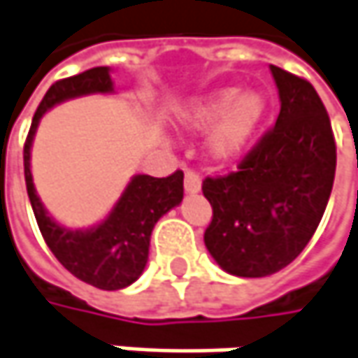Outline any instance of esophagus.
I'll use <instances>...</instances> for the list:
<instances>
[{"label":"esophagus","mask_w":358,"mask_h":358,"mask_svg":"<svg viewBox=\"0 0 358 358\" xmlns=\"http://www.w3.org/2000/svg\"><path fill=\"white\" fill-rule=\"evenodd\" d=\"M184 190L186 192H190V194H194V192H199L200 190V174L196 170H186V174H184Z\"/></svg>","instance_id":"obj_1"}]
</instances>
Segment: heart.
<instances>
[{
	"label": "heart",
	"instance_id": "heart-1",
	"mask_svg": "<svg viewBox=\"0 0 358 358\" xmlns=\"http://www.w3.org/2000/svg\"><path fill=\"white\" fill-rule=\"evenodd\" d=\"M265 115V99L259 93L239 95V89H221L196 103L186 123L192 129H206L219 118L208 137V152L219 162L239 158L255 136Z\"/></svg>",
	"mask_w": 358,
	"mask_h": 358
}]
</instances>
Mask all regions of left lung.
<instances>
[{"label": "left lung", "mask_w": 358, "mask_h": 358, "mask_svg": "<svg viewBox=\"0 0 358 358\" xmlns=\"http://www.w3.org/2000/svg\"><path fill=\"white\" fill-rule=\"evenodd\" d=\"M278 121L227 176L202 180L213 206L204 245L227 273L265 278L294 262L322 221L336 170L324 103L296 74L271 66Z\"/></svg>", "instance_id": "8db88e82"}]
</instances>
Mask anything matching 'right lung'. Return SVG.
Here are the masks:
<instances>
[{"mask_svg": "<svg viewBox=\"0 0 358 358\" xmlns=\"http://www.w3.org/2000/svg\"><path fill=\"white\" fill-rule=\"evenodd\" d=\"M113 83L107 66H95L85 73L56 80L34 113L32 125L24 143V176L40 233L54 257L74 278L99 289H121L141 275L154 224L170 208L182 202L184 174L176 170L166 178L139 174L129 182L111 215L89 231H71L54 222L34 190L30 172V148L40 117L60 101L89 93H111Z\"/></svg>", "mask_w": 358, "mask_h": 358, "instance_id": "right-lung-1", "label": "right lung"}]
</instances>
